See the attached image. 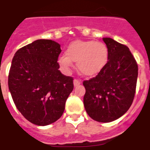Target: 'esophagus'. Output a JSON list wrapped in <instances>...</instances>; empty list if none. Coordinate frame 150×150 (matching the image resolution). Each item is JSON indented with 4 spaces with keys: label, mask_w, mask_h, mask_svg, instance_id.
<instances>
[{
    "label": "esophagus",
    "mask_w": 150,
    "mask_h": 150,
    "mask_svg": "<svg viewBox=\"0 0 150 150\" xmlns=\"http://www.w3.org/2000/svg\"><path fill=\"white\" fill-rule=\"evenodd\" d=\"M81 82V81L80 79H74V86H77L79 85H80Z\"/></svg>",
    "instance_id": "esophagus-1"
}]
</instances>
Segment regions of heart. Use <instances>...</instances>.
<instances>
[{
  "instance_id": "heart-1",
  "label": "heart",
  "mask_w": 150,
  "mask_h": 150,
  "mask_svg": "<svg viewBox=\"0 0 150 150\" xmlns=\"http://www.w3.org/2000/svg\"><path fill=\"white\" fill-rule=\"evenodd\" d=\"M65 54L58 57L61 68L69 71L72 62H77L80 72L86 76H93L100 72L109 60V48L103 42L95 41H72L65 50Z\"/></svg>"
}]
</instances>
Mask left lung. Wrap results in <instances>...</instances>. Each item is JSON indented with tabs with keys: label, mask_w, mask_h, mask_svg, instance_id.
I'll list each match as a JSON object with an SVG mask.
<instances>
[{
	"label": "left lung",
	"mask_w": 150,
	"mask_h": 150,
	"mask_svg": "<svg viewBox=\"0 0 150 150\" xmlns=\"http://www.w3.org/2000/svg\"><path fill=\"white\" fill-rule=\"evenodd\" d=\"M103 41L109 48V60L96 77L83 81V101L92 119L109 122L124 115L133 102L138 64L127 46L110 38Z\"/></svg>",
	"instance_id": "1"
}]
</instances>
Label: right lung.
<instances>
[{"instance_id":"obj_1","label":"right lung","mask_w":150,"mask_h":150,"mask_svg":"<svg viewBox=\"0 0 150 150\" xmlns=\"http://www.w3.org/2000/svg\"><path fill=\"white\" fill-rule=\"evenodd\" d=\"M61 45L40 39L16 52L8 75V87L17 109L29 122L47 126L62 115L72 92L73 78L58 69Z\"/></svg>"}]
</instances>
